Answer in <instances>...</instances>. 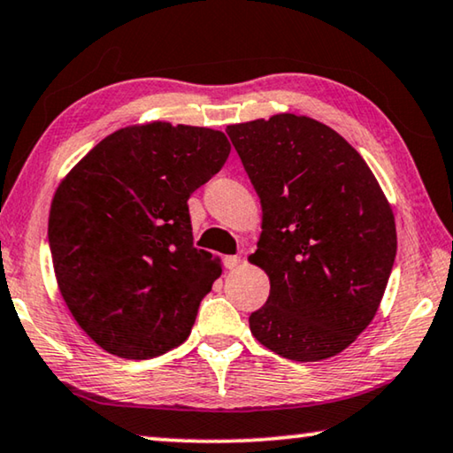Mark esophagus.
Listing matches in <instances>:
<instances>
[{
    "label": "esophagus",
    "mask_w": 453,
    "mask_h": 453,
    "mask_svg": "<svg viewBox=\"0 0 453 453\" xmlns=\"http://www.w3.org/2000/svg\"><path fill=\"white\" fill-rule=\"evenodd\" d=\"M239 265H241V257H236V255L225 257V267L226 269H236Z\"/></svg>",
    "instance_id": "esophagus-1"
}]
</instances>
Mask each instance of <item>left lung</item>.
Returning a JSON list of instances; mask_svg holds the SVG:
<instances>
[{
	"instance_id": "8db88e82",
	"label": "left lung",
	"mask_w": 453,
	"mask_h": 453,
	"mask_svg": "<svg viewBox=\"0 0 453 453\" xmlns=\"http://www.w3.org/2000/svg\"><path fill=\"white\" fill-rule=\"evenodd\" d=\"M263 222L249 257L271 283L249 318L296 363L336 357L372 322L396 253L393 208L363 156L328 125L280 113L228 125Z\"/></svg>"
}]
</instances>
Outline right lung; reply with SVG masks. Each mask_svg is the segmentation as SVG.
Here are the masks:
<instances>
[{
    "label": "right lung",
    "instance_id": "add662e5",
    "mask_svg": "<svg viewBox=\"0 0 453 453\" xmlns=\"http://www.w3.org/2000/svg\"><path fill=\"white\" fill-rule=\"evenodd\" d=\"M228 154L222 131L151 121L117 129L62 178L48 219L54 275L103 350L145 360L188 338L222 273L192 245L188 198Z\"/></svg>",
    "mask_w": 453,
    "mask_h": 453
}]
</instances>
